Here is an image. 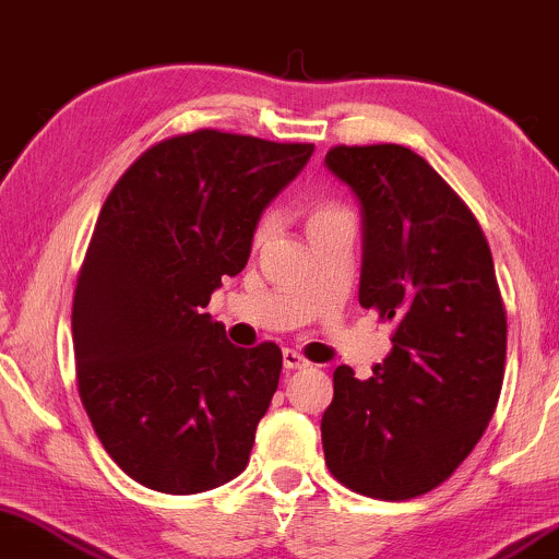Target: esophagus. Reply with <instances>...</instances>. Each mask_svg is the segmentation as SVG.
I'll return each mask as SVG.
<instances>
[{
	"mask_svg": "<svg viewBox=\"0 0 559 559\" xmlns=\"http://www.w3.org/2000/svg\"><path fill=\"white\" fill-rule=\"evenodd\" d=\"M282 362H285V368L287 370H301V368H309V359L304 357L301 352H296V349H285L282 352Z\"/></svg>",
	"mask_w": 559,
	"mask_h": 559,
	"instance_id": "esophagus-1",
	"label": "esophagus"
}]
</instances>
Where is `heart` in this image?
Returning <instances> with one entry per match:
<instances>
[{"mask_svg":"<svg viewBox=\"0 0 559 559\" xmlns=\"http://www.w3.org/2000/svg\"><path fill=\"white\" fill-rule=\"evenodd\" d=\"M338 221H352V215L349 210L335 200H314L309 205V210H306V229L309 231H317L330 224H338ZM266 237H269V221H261V224L255 226V242H263Z\"/></svg>","mask_w":559,"mask_h":559,"instance_id":"b5f03b06","label":"heart"}]
</instances>
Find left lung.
<instances>
[{
	"mask_svg": "<svg viewBox=\"0 0 559 559\" xmlns=\"http://www.w3.org/2000/svg\"><path fill=\"white\" fill-rule=\"evenodd\" d=\"M325 165L362 205L359 304L394 325L368 381L335 368L325 464L354 493L407 501L445 483L493 418L507 309L477 218L424 157L341 143Z\"/></svg>",
	"mask_w": 559,
	"mask_h": 559,
	"instance_id": "obj_1",
	"label": "left lung"
}]
</instances>
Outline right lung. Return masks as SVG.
I'll list each match as a JSON object with an SVG mask.
<instances>
[{"label":"right lung","instance_id":"add662e5","mask_svg":"<svg viewBox=\"0 0 559 559\" xmlns=\"http://www.w3.org/2000/svg\"><path fill=\"white\" fill-rule=\"evenodd\" d=\"M311 152L202 128L148 146L106 197L71 335L90 424L135 483L189 496L248 466L282 352L229 344L202 309L242 272L263 207Z\"/></svg>","mask_w":559,"mask_h":559}]
</instances>
